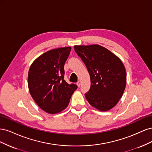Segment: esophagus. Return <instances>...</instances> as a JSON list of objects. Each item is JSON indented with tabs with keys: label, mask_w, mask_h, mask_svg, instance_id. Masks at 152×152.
<instances>
[{
	"label": "esophagus",
	"mask_w": 152,
	"mask_h": 152,
	"mask_svg": "<svg viewBox=\"0 0 152 152\" xmlns=\"http://www.w3.org/2000/svg\"><path fill=\"white\" fill-rule=\"evenodd\" d=\"M77 85L78 86V87H80L81 86V82L80 81H79L77 82Z\"/></svg>",
	"instance_id": "esophagus-1"
}]
</instances>
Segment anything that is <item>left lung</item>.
<instances>
[{"mask_svg": "<svg viewBox=\"0 0 152 152\" xmlns=\"http://www.w3.org/2000/svg\"><path fill=\"white\" fill-rule=\"evenodd\" d=\"M74 49L89 73L91 87L85 94L89 103L100 111L114 107L126 85V72L116 55L99 45H75Z\"/></svg>", "mask_w": 152, "mask_h": 152, "instance_id": "1", "label": "left lung"}]
</instances>
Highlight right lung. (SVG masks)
Segmentation results:
<instances>
[{"instance_id": "add662e5", "label": "right lung", "mask_w": 152, "mask_h": 152, "mask_svg": "<svg viewBox=\"0 0 152 152\" xmlns=\"http://www.w3.org/2000/svg\"><path fill=\"white\" fill-rule=\"evenodd\" d=\"M70 47L57 48L44 53L31 64L28 85L32 98L45 112L54 114L65 109L77 89L64 80V65Z\"/></svg>"}]
</instances>
